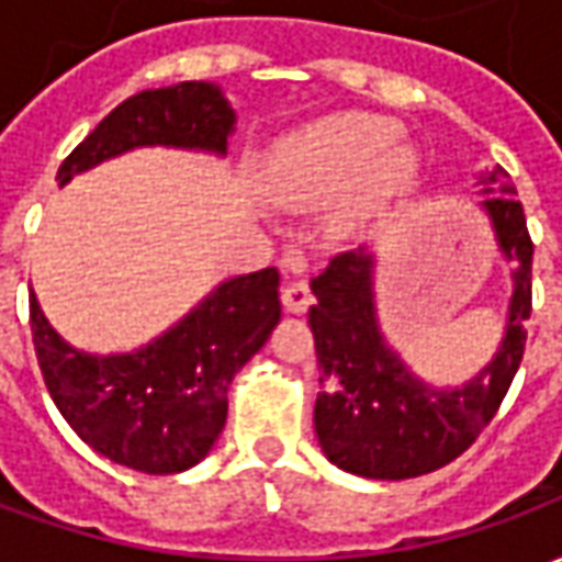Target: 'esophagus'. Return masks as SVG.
<instances>
[{
	"mask_svg": "<svg viewBox=\"0 0 562 562\" xmlns=\"http://www.w3.org/2000/svg\"><path fill=\"white\" fill-rule=\"evenodd\" d=\"M310 304H313V292H310V285L304 280H294L282 289V306L289 313H306Z\"/></svg>",
	"mask_w": 562,
	"mask_h": 562,
	"instance_id": "1",
	"label": "esophagus"
}]
</instances>
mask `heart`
I'll list each match as a JSON object with an SVG mask.
<instances>
[{
	"label": "heart",
	"instance_id": "heart-1",
	"mask_svg": "<svg viewBox=\"0 0 562 562\" xmlns=\"http://www.w3.org/2000/svg\"><path fill=\"white\" fill-rule=\"evenodd\" d=\"M413 147L401 144V126L385 116L340 114L301 128L282 140L265 183L285 204H325L355 186L358 204L391 198L413 183Z\"/></svg>",
	"mask_w": 562,
	"mask_h": 562
}]
</instances>
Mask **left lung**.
<instances>
[{
	"mask_svg": "<svg viewBox=\"0 0 562 562\" xmlns=\"http://www.w3.org/2000/svg\"><path fill=\"white\" fill-rule=\"evenodd\" d=\"M501 183L503 196L491 184ZM482 210L512 270V301L494 361L458 389H434L403 364L385 342L376 318L373 256L364 246L340 252L310 289V330L316 337L322 391L316 397V436L325 458L355 475L401 482L460 458L491 424L524 358L532 306V240L515 186L499 168L479 177Z\"/></svg>",
	"mask_w": 562,
	"mask_h": 562,
	"instance_id": "8db88e82",
	"label": "left lung"
}]
</instances>
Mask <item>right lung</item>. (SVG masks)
Here are the masks:
<instances>
[{
    "label": "right lung",
    "mask_w": 562,
    "mask_h": 562,
    "mask_svg": "<svg viewBox=\"0 0 562 562\" xmlns=\"http://www.w3.org/2000/svg\"><path fill=\"white\" fill-rule=\"evenodd\" d=\"M234 108L220 87L183 80L116 104L59 165L56 180L138 147L225 156ZM280 273L225 280L173 328L135 352L90 355L68 346L30 289V325L44 385L68 427L102 458L147 475H173L210 454L228 415L234 373L280 322Z\"/></svg>",
    "instance_id": "1"
}]
</instances>
